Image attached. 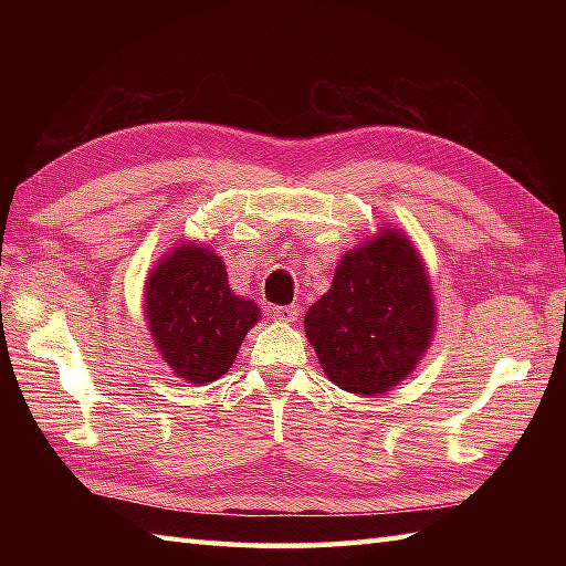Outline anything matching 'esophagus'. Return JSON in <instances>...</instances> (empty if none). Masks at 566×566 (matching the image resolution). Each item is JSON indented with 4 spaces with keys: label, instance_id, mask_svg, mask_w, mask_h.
Returning a JSON list of instances; mask_svg holds the SVG:
<instances>
[{
    "label": "esophagus",
    "instance_id": "obj_1",
    "mask_svg": "<svg viewBox=\"0 0 566 566\" xmlns=\"http://www.w3.org/2000/svg\"><path fill=\"white\" fill-rule=\"evenodd\" d=\"M298 314H302L298 306H272L270 308V316L276 318V321H282V323H294L298 318Z\"/></svg>",
    "mask_w": 566,
    "mask_h": 566
}]
</instances>
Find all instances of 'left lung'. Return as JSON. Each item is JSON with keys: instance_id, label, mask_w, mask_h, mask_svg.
I'll list each match as a JSON object with an SVG mask.
<instances>
[{"instance_id": "8db88e82", "label": "left lung", "mask_w": 566, "mask_h": 566, "mask_svg": "<svg viewBox=\"0 0 566 566\" xmlns=\"http://www.w3.org/2000/svg\"><path fill=\"white\" fill-rule=\"evenodd\" d=\"M436 314L413 240L399 228H379L335 264L331 290L306 311L304 331L335 387L379 396L430 350Z\"/></svg>"}]
</instances>
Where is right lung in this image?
I'll list each match as a JSON object with an SVG mask.
<instances>
[{
	"instance_id": "right-lung-1",
	"label": "right lung",
	"mask_w": 566,
	"mask_h": 566,
	"mask_svg": "<svg viewBox=\"0 0 566 566\" xmlns=\"http://www.w3.org/2000/svg\"><path fill=\"white\" fill-rule=\"evenodd\" d=\"M143 311L158 353L187 384L223 377L262 318L252 298L231 290L219 252L197 240H179L153 264Z\"/></svg>"
}]
</instances>
